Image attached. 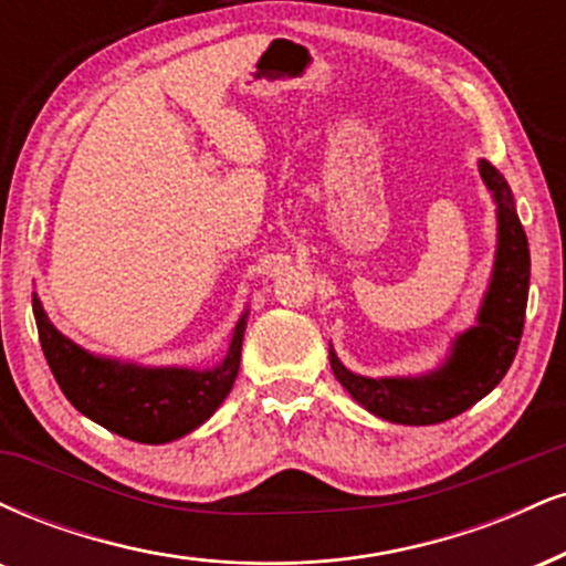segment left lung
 <instances>
[{"label": "left lung", "instance_id": "left-lung-1", "mask_svg": "<svg viewBox=\"0 0 566 566\" xmlns=\"http://www.w3.org/2000/svg\"><path fill=\"white\" fill-rule=\"evenodd\" d=\"M480 176L493 195L499 218L495 261L478 322L453 337L438 369L411 377H364L350 371L329 345L337 382L358 406L392 424L424 427L459 417L501 382L520 348L530 290L527 234L506 179L488 160H480Z\"/></svg>", "mask_w": 566, "mask_h": 566}]
</instances>
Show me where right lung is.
<instances>
[{
    "label": "right lung",
    "mask_w": 566,
    "mask_h": 566,
    "mask_svg": "<svg viewBox=\"0 0 566 566\" xmlns=\"http://www.w3.org/2000/svg\"><path fill=\"white\" fill-rule=\"evenodd\" d=\"M248 313L244 308L231 329L227 356L210 369L142 366L81 348L50 322L33 292L44 358L65 398L105 430L147 446H163L195 432L227 400L240 371Z\"/></svg>",
    "instance_id": "obj_1"
}]
</instances>
